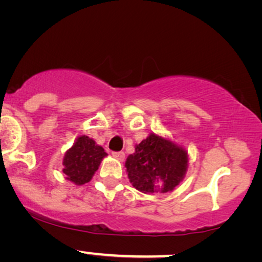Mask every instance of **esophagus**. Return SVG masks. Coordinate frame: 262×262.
Returning <instances> with one entry per match:
<instances>
[{"mask_svg":"<svg viewBox=\"0 0 262 262\" xmlns=\"http://www.w3.org/2000/svg\"><path fill=\"white\" fill-rule=\"evenodd\" d=\"M112 155H113V157H116V159L119 160V161H124V159H125V152L124 151H113Z\"/></svg>","mask_w":262,"mask_h":262,"instance_id":"obj_1","label":"esophagus"}]
</instances>
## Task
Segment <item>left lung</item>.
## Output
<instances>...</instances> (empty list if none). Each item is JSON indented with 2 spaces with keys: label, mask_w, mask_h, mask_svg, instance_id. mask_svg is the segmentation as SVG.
Instances as JSON below:
<instances>
[{
  "label": "left lung",
  "mask_w": 262,
  "mask_h": 262,
  "mask_svg": "<svg viewBox=\"0 0 262 262\" xmlns=\"http://www.w3.org/2000/svg\"><path fill=\"white\" fill-rule=\"evenodd\" d=\"M128 180L143 193L173 191L188 167L187 151L155 134L136 145L125 162Z\"/></svg>",
  "instance_id": "8db88e82"
}]
</instances>
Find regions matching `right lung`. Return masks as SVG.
I'll list each match as a JSON object with an SVG mask.
<instances>
[{
  "mask_svg": "<svg viewBox=\"0 0 262 262\" xmlns=\"http://www.w3.org/2000/svg\"><path fill=\"white\" fill-rule=\"evenodd\" d=\"M107 156L102 146L95 144L94 139L81 136L66 152L63 160V173L68 180L76 185H84L92 180L93 175Z\"/></svg>",
  "mask_w": 262,
  "mask_h": 262,
  "instance_id": "right-lung-1",
  "label": "right lung"
}]
</instances>
